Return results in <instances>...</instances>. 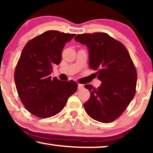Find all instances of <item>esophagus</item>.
I'll return each instance as SVG.
<instances>
[{
    "mask_svg": "<svg viewBox=\"0 0 153 153\" xmlns=\"http://www.w3.org/2000/svg\"><path fill=\"white\" fill-rule=\"evenodd\" d=\"M78 89L80 90V89H82V88H83V85H82V84H79L78 83Z\"/></svg>",
    "mask_w": 153,
    "mask_h": 153,
    "instance_id": "1",
    "label": "esophagus"
}]
</instances>
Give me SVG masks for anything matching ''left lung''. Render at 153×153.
Here are the masks:
<instances>
[{"mask_svg": "<svg viewBox=\"0 0 153 153\" xmlns=\"http://www.w3.org/2000/svg\"><path fill=\"white\" fill-rule=\"evenodd\" d=\"M75 40L88 47L89 66L101 80L97 89L85 85L91 97L84 107L89 117L103 123L119 118L134 98L137 71L124 45L106 33L78 34Z\"/></svg>", "mask_w": 153, "mask_h": 153, "instance_id": "obj_1", "label": "left lung"}]
</instances>
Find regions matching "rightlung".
Segmentation results:
<instances>
[{"instance_id": "obj_1", "label": "right lung", "mask_w": 153, "mask_h": 153, "mask_svg": "<svg viewBox=\"0 0 153 153\" xmlns=\"http://www.w3.org/2000/svg\"><path fill=\"white\" fill-rule=\"evenodd\" d=\"M50 30L28 42L23 49L14 73L17 92L26 110L39 118L58 114L78 88L73 80L51 78L52 68L59 65L66 42L75 36Z\"/></svg>"}]
</instances>
